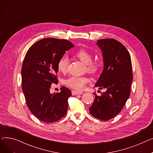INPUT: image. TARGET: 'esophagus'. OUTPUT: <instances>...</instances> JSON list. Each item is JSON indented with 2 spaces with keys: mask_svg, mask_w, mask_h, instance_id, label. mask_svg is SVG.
<instances>
[{
  "mask_svg": "<svg viewBox=\"0 0 153 153\" xmlns=\"http://www.w3.org/2000/svg\"><path fill=\"white\" fill-rule=\"evenodd\" d=\"M82 94H83V92H81V91H72V94L73 95H81Z\"/></svg>",
  "mask_w": 153,
  "mask_h": 153,
  "instance_id": "obj_1",
  "label": "esophagus"
}]
</instances>
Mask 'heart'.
<instances>
[{
  "label": "heart",
  "instance_id": "obj_1",
  "mask_svg": "<svg viewBox=\"0 0 153 153\" xmlns=\"http://www.w3.org/2000/svg\"><path fill=\"white\" fill-rule=\"evenodd\" d=\"M74 57L79 59L82 63L86 65L87 71L91 74H94L99 69V66L98 63L92 61V54L86 50L81 49L77 51L74 54ZM68 59L66 56H64L58 60L57 63L58 70L61 73H66L68 70ZM89 82V79L87 77L71 76L65 80V84L76 90H82L85 85Z\"/></svg>",
  "mask_w": 153,
  "mask_h": 153
}]
</instances>
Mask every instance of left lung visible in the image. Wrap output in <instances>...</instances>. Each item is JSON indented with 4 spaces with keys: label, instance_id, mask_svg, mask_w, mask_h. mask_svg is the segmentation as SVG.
<instances>
[{
    "label": "left lung",
    "instance_id": "obj_1",
    "mask_svg": "<svg viewBox=\"0 0 153 153\" xmlns=\"http://www.w3.org/2000/svg\"><path fill=\"white\" fill-rule=\"evenodd\" d=\"M102 51L103 71L95 87L106 91L95 95L90 114L107 121L118 115L130 95L133 81L131 60L126 48L114 39H101L97 42Z\"/></svg>",
    "mask_w": 153,
    "mask_h": 153
}]
</instances>
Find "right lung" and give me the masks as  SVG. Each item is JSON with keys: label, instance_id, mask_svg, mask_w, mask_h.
Returning <instances> with one entry per match:
<instances>
[{"label": "right lung", "instance_id": "add662e5", "mask_svg": "<svg viewBox=\"0 0 153 153\" xmlns=\"http://www.w3.org/2000/svg\"><path fill=\"white\" fill-rule=\"evenodd\" d=\"M74 45L66 39L48 38L32 45L22 68V91L27 105L38 119L47 123L57 122L67 113L71 91L62 86L59 93H50L52 83L58 84L56 74L58 60Z\"/></svg>", "mask_w": 153, "mask_h": 153}]
</instances>
